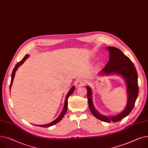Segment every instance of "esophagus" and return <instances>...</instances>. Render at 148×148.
<instances>
[{"label":"esophagus","mask_w":148,"mask_h":148,"mask_svg":"<svg viewBox=\"0 0 148 148\" xmlns=\"http://www.w3.org/2000/svg\"><path fill=\"white\" fill-rule=\"evenodd\" d=\"M85 83H86V82H85L84 80H79L77 82L76 84H77V86H83V85H84Z\"/></svg>","instance_id":"1"}]
</instances>
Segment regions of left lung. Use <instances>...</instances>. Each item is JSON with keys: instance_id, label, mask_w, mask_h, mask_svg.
<instances>
[{"instance_id": "left-lung-1", "label": "left lung", "mask_w": 148, "mask_h": 148, "mask_svg": "<svg viewBox=\"0 0 148 148\" xmlns=\"http://www.w3.org/2000/svg\"><path fill=\"white\" fill-rule=\"evenodd\" d=\"M107 49L110 51L109 60L101 70V73L106 74L116 73L124 77L127 85L128 94V103L125 109L121 113L113 117H107L100 114L97 112L93 105L90 88L87 87V89L88 104L91 113L97 119L110 123L111 122H115L122 119L133 110L138 94V85L137 73L133 62L119 49L113 47H108Z\"/></svg>"}]
</instances>
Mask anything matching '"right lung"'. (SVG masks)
Listing matches in <instances>:
<instances>
[{"instance_id": "right-lung-1", "label": "right lung", "mask_w": 148, "mask_h": 148, "mask_svg": "<svg viewBox=\"0 0 148 148\" xmlns=\"http://www.w3.org/2000/svg\"><path fill=\"white\" fill-rule=\"evenodd\" d=\"M29 57V55H27V54H26V55L23 58V59L19 62H18V63L15 65L14 69H13V71H12V75H11V83H10V89H11V87L12 86V82H13V80H14V76H15V71H17V68L19 67L20 65H21L23 62H24L25 61V60ZM75 90V87L73 86L71 89L69 90V92L67 94V95H66V99H65V105H64V109L63 110H62V113H60V114L59 115V117L56 119L54 120V121H53L52 122L49 123V124H47V125H36V126H39V127H51L53 125H54V124H56L57 123H58L59 121H61V119L63 118V117L64 116V115L65 114L66 112V110H67V108H68V99L69 98V97L71 95L73 92Z\"/></svg>"}]
</instances>
